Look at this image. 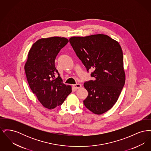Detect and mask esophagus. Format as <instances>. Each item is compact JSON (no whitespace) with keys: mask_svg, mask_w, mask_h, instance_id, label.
<instances>
[{"mask_svg":"<svg viewBox=\"0 0 151 151\" xmlns=\"http://www.w3.org/2000/svg\"><path fill=\"white\" fill-rule=\"evenodd\" d=\"M73 88L75 89H78L79 88H81V85L80 84H74L73 85Z\"/></svg>","mask_w":151,"mask_h":151,"instance_id":"esophagus-1","label":"esophagus"}]
</instances>
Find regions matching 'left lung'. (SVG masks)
<instances>
[{
  "mask_svg": "<svg viewBox=\"0 0 151 151\" xmlns=\"http://www.w3.org/2000/svg\"><path fill=\"white\" fill-rule=\"evenodd\" d=\"M69 41L87 71L93 70V80L84 84L88 92L84 104L94 114H102L114 106L125 83L122 48L102 34L72 37Z\"/></svg>",
  "mask_w": 151,
  "mask_h": 151,
  "instance_id": "obj_1",
  "label": "left lung"
}]
</instances>
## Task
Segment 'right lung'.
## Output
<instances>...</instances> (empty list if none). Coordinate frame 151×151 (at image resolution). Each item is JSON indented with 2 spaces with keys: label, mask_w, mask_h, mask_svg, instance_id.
<instances>
[{
  "label": "right lung",
  "mask_w": 151,
  "mask_h": 151,
  "mask_svg": "<svg viewBox=\"0 0 151 151\" xmlns=\"http://www.w3.org/2000/svg\"><path fill=\"white\" fill-rule=\"evenodd\" d=\"M68 42V39L59 37L38 40L30 48L24 66L30 88L49 109L60 106L72 92L71 86L63 83L55 67L58 54Z\"/></svg>",
  "instance_id": "add662e5"
}]
</instances>
